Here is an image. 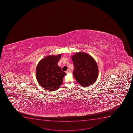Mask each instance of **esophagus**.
I'll use <instances>...</instances> for the list:
<instances>
[{"mask_svg": "<svg viewBox=\"0 0 133 133\" xmlns=\"http://www.w3.org/2000/svg\"><path fill=\"white\" fill-rule=\"evenodd\" d=\"M71 72V71L70 70V69H68V70L67 71H66V73L68 74V73H69Z\"/></svg>", "mask_w": 133, "mask_h": 133, "instance_id": "esophagus-1", "label": "esophagus"}]
</instances>
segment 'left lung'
I'll list each match as a JSON object with an SVG mask.
<instances>
[{
	"label": "left lung",
	"instance_id": "left-lung-1",
	"mask_svg": "<svg viewBox=\"0 0 133 133\" xmlns=\"http://www.w3.org/2000/svg\"><path fill=\"white\" fill-rule=\"evenodd\" d=\"M74 65L73 74L82 87L93 84L97 79L98 69L96 61L86 53L79 52L71 57Z\"/></svg>",
	"mask_w": 133,
	"mask_h": 133
}]
</instances>
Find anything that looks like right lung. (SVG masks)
<instances>
[{
    "label": "right lung",
    "instance_id": "right-lung-1",
    "mask_svg": "<svg viewBox=\"0 0 133 133\" xmlns=\"http://www.w3.org/2000/svg\"><path fill=\"white\" fill-rule=\"evenodd\" d=\"M61 55H49L40 60L36 69V78L40 85L45 89L54 91L61 85L66 75L58 65Z\"/></svg>",
    "mask_w": 133,
    "mask_h": 133
}]
</instances>
